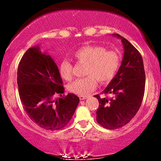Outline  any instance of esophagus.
Returning <instances> with one entry per match:
<instances>
[{"label": "esophagus", "mask_w": 161, "mask_h": 161, "mask_svg": "<svg viewBox=\"0 0 161 161\" xmlns=\"http://www.w3.org/2000/svg\"><path fill=\"white\" fill-rule=\"evenodd\" d=\"M79 99H80V100H85V99H86L87 97H88V96H86V95H79Z\"/></svg>", "instance_id": "obj_1"}]
</instances>
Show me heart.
<instances>
[{
    "label": "heart",
    "mask_w": 161,
    "mask_h": 161,
    "mask_svg": "<svg viewBox=\"0 0 161 161\" xmlns=\"http://www.w3.org/2000/svg\"><path fill=\"white\" fill-rule=\"evenodd\" d=\"M79 63L86 64L85 73L88 75L70 83L68 89L72 93L86 95L97 87V80L108 83L115 76L120 65V57L117 52L100 45H85L73 53ZM59 73L63 79H73V65L69 60H64L59 66Z\"/></svg>",
    "instance_id": "obj_1"
}]
</instances>
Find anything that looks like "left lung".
<instances>
[{"label":"left lung","mask_w":161,"mask_h":161,"mask_svg":"<svg viewBox=\"0 0 161 161\" xmlns=\"http://www.w3.org/2000/svg\"><path fill=\"white\" fill-rule=\"evenodd\" d=\"M124 47L117 73L102 92L111 97L95 95L99 101L97 122L108 129L123 127L130 122L141 107L145 88V73L141 53L128 40L118 34Z\"/></svg>","instance_id":"8db88e82"}]
</instances>
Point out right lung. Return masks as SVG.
Returning a JSON list of instances; mask_svg holds the SVG:
<instances>
[{
  "label": "right lung",
  "instance_id": "add662e5",
  "mask_svg": "<svg viewBox=\"0 0 161 161\" xmlns=\"http://www.w3.org/2000/svg\"><path fill=\"white\" fill-rule=\"evenodd\" d=\"M17 85L24 110L34 123L46 130H60L66 126L79 102L74 94L64 95L57 66L38 47L28 49L20 60ZM57 94L63 96L56 99Z\"/></svg>",
  "mask_w": 161,
  "mask_h": 161
}]
</instances>
